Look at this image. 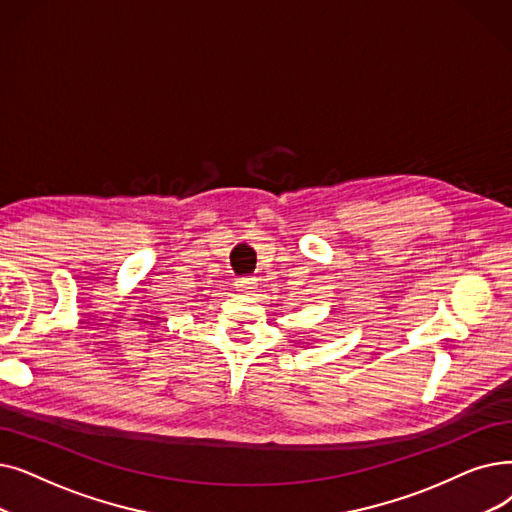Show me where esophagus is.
<instances>
[{
  "label": "esophagus",
  "mask_w": 512,
  "mask_h": 512,
  "mask_svg": "<svg viewBox=\"0 0 512 512\" xmlns=\"http://www.w3.org/2000/svg\"><path fill=\"white\" fill-rule=\"evenodd\" d=\"M255 286H257V278H253V276H240V278H236V288H238L240 293H251Z\"/></svg>",
  "instance_id": "1"
}]
</instances>
